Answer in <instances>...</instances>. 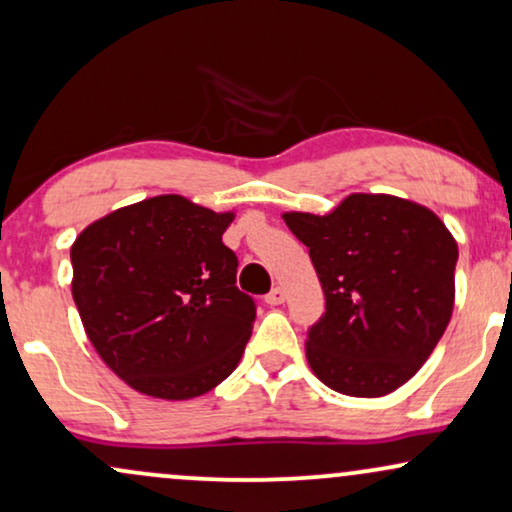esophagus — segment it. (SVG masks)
Masks as SVG:
<instances>
[{
	"label": "esophagus",
	"instance_id": "esophagus-1",
	"mask_svg": "<svg viewBox=\"0 0 512 512\" xmlns=\"http://www.w3.org/2000/svg\"><path fill=\"white\" fill-rule=\"evenodd\" d=\"M264 302L271 304V307H276V304H283V302H286V290H283L281 286H276L267 297H264Z\"/></svg>",
	"mask_w": 512,
	"mask_h": 512
}]
</instances>
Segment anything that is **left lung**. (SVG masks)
<instances>
[{"mask_svg": "<svg viewBox=\"0 0 512 512\" xmlns=\"http://www.w3.org/2000/svg\"><path fill=\"white\" fill-rule=\"evenodd\" d=\"M283 219L326 295L304 345L316 378L349 397H383L411 380L454 312L458 245L442 219L387 193H352L328 215Z\"/></svg>", "mask_w": 512, "mask_h": 512, "instance_id": "8db88e82", "label": "left lung"}]
</instances>
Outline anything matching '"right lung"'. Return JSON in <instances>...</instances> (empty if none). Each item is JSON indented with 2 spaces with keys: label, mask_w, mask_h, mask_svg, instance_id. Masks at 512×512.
<instances>
[{
  "label": "right lung",
  "mask_w": 512,
  "mask_h": 512,
  "mask_svg": "<svg viewBox=\"0 0 512 512\" xmlns=\"http://www.w3.org/2000/svg\"><path fill=\"white\" fill-rule=\"evenodd\" d=\"M234 212L155 196L96 219L70 248L73 300L99 357L141 394L210 392L243 357L255 302L222 243Z\"/></svg>",
  "instance_id": "right-lung-1"
}]
</instances>
